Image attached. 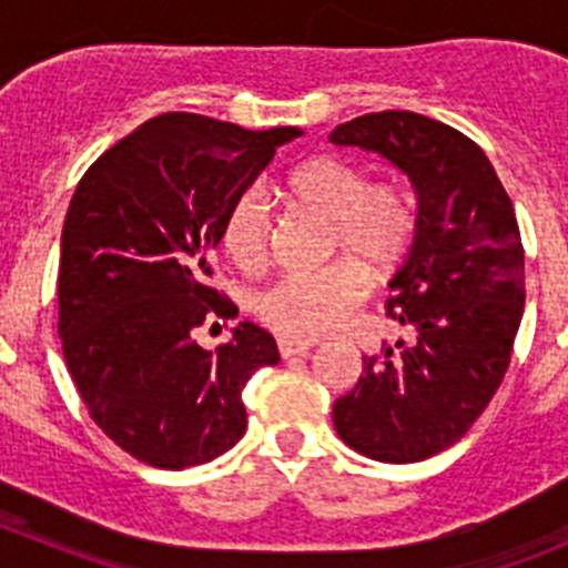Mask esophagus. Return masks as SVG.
I'll list each match as a JSON object with an SVG mask.
<instances>
[{
  "instance_id": "obj_1",
  "label": "esophagus",
  "mask_w": 568,
  "mask_h": 568,
  "mask_svg": "<svg viewBox=\"0 0 568 568\" xmlns=\"http://www.w3.org/2000/svg\"><path fill=\"white\" fill-rule=\"evenodd\" d=\"M313 349L310 341H295V338H278V355L281 358H293V355H307Z\"/></svg>"
}]
</instances>
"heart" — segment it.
I'll use <instances>...</instances> for the list:
<instances>
[{"label":"heart","instance_id":"1","mask_svg":"<svg viewBox=\"0 0 568 568\" xmlns=\"http://www.w3.org/2000/svg\"><path fill=\"white\" fill-rule=\"evenodd\" d=\"M298 202L335 222L333 244L369 275H384L413 244V199L393 184L366 182L364 170L338 155H315L287 175ZM222 247L241 270H261L270 258V215L258 190L233 199L222 222ZM353 261L318 273H293L255 295V315L284 338H315L338 327L364 295V275Z\"/></svg>","mask_w":568,"mask_h":568}]
</instances>
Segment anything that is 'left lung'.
<instances>
[{
  "label": "left lung",
  "mask_w": 568,
  "mask_h": 568,
  "mask_svg": "<svg viewBox=\"0 0 568 568\" xmlns=\"http://www.w3.org/2000/svg\"><path fill=\"white\" fill-rule=\"evenodd\" d=\"M329 142L381 155L418 202L413 247L386 284L409 341L366 355L333 406L349 449L415 464L464 438L504 381L526 301L518 219L484 150L449 124L384 110L338 124Z\"/></svg>",
  "instance_id": "left-lung-1"
}]
</instances>
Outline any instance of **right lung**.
Listing matches in <instances>:
<instances>
[{
  "instance_id": "1",
  "label": "right lung",
  "mask_w": 568,
  "mask_h": 568,
  "mask_svg": "<svg viewBox=\"0 0 568 568\" xmlns=\"http://www.w3.org/2000/svg\"><path fill=\"white\" fill-rule=\"evenodd\" d=\"M298 128L244 130L162 113L90 164L70 199L59 255V338L90 418L155 469H187L247 429L241 393L278 364L267 329L239 321L219 349L202 324L239 310L207 284L239 193Z\"/></svg>"
}]
</instances>
